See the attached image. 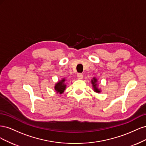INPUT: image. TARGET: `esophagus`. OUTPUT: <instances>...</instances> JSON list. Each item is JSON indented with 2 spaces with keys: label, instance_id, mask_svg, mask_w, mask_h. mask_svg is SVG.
Wrapping results in <instances>:
<instances>
[{
  "label": "esophagus",
  "instance_id": "esophagus-1",
  "mask_svg": "<svg viewBox=\"0 0 146 146\" xmlns=\"http://www.w3.org/2000/svg\"><path fill=\"white\" fill-rule=\"evenodd\" d=\"M83 74H82V73H78V74H77V78H78V79H82L83 78Z\"/></svg>",
  "mask_w": 146,
  "mask_h": 146
}]
</instances>
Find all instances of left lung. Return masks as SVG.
I'll use <instances>...</instances> for the list:
<instances>
[{
  "label": "left lung",
  "mask_w": 146,
  "mask_h": 146,
  "mask_svg": "<svg viewBox=\"0 0 146 146\" xmlns=\"http://www.w3.org/2000/svg\"><path fill=\"white\" fill-rule=\"evenodd\" d=\"M91 82H92V86H93V87H94V91L97 92H100V90H99L98 88V87H97V84H96L97 79H96L95 78H93V80H92Z\"/></svg>",
  "instance_id": "left-lung-1"
}]
</instances>
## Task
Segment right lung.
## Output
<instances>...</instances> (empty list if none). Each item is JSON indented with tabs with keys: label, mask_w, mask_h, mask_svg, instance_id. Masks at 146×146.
Segmentation results:
<instances>
[{
	"label": "right lung",
	"mask_w": 146,
	"mask_h": 146,
	"mask_svg": "<svg viewBox=\"0 0 146 146\" xmlns=\"http://www.w3.org/2000/svg\"><path fill=\"white\" fill-rule=\"evenodd\" d=\"M64 82H65V79L63 78L62 80L58 82L55 85V90L57 92V93L61 94L64 92L66 86L64 84Z\"/></svg>",
	"instance_id": "obj_1"
}]
</instances>
